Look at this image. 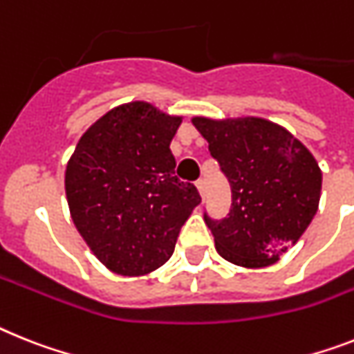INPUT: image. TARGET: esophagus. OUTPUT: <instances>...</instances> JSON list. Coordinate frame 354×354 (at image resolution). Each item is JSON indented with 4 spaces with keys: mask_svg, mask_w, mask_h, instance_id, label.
Listing matches in <instances>:
<instances>
[{
    "mask_svg": "<svg viewBox=\"0 0 354 354\" xmlns=\"http://www.w3.org/2000/svg\"><path fill=\"white\" fill-rule=\"evenodd\" d=\"M196 189H198V192H200L201 198H205V182L203 180H198V182H196Z\"/></svg>",
    "mask_w": 354,
    "mask_h": 354,
    "instance_id": "obj_1",
    "label": "esophagus"
}]
</instances>
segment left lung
<instances>
[{"label": "left lung", "instance_id": "left-lung-1", "mask_svg": "<svg viewBox=\"0 0 354 354\" xmlns=\"http://www.w3.org/2000/svg\"><path fill=\"white\" fill-rule=\"evenodd\" d=\"M232 187L221 221L205 216L216 250L228 263L263 268L295 245L317 214L322 171L286 127L261 117H192Z\"/></svg>", "mask_w": 354, "mask_h": 354}]
</instances>
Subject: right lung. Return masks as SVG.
<instances>
[{
	"mask_svg": "<svg viewBox=\"0 0 354 354\" xmlns=\"http://www.w3.org/2000/svg\"><path fill=\"white\" fill-rule=\"evenodd\" d=\"M183 117L144 100L91 124L64 172L73 225L109 272L140 277L169 261L201 198L174 176L171 140Z\"/></svg>",
	"mask_w": 354,
	"mask_h": 354,
	"instance_id": "obj_1",
	"label": "right lung"
}]
</instances>
